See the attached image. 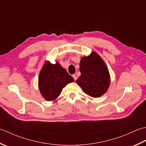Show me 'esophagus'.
<instances>
[{
  "label": "esophagus",
  "mask_w": 146,
  "mask_h": 146,
  "mask_svg": "<svg viewBox=\"0 0 146 146\" xmlns=\"http://www.w3.org/2000/svg\"><path fill=\"white\" fill-rule=\"evenodd\" d=\"M72 76H73V78H74V80H76L77 78H78V77H77V76L76 75H73Z\"/></svg>",
  "instance_id": "1"
}]
</instances>
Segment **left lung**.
<instances>
[{"mask_svg":"<svg viewBox=\"0 0 146 146\" xmlns=\"http://www.w3.org/2000/svg\"><path fill=\"white\" fill-rule=\"evenodd\" d=\"M81 75L76 82L84 92L92 98H99L107 92L110 85L109 71L99 54L92 52L80 62Z\"/></svg>","mask_w":146,"mask_h":146,"instance_id":"left-lung-1","label":"left lung"}]
</instances>
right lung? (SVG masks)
<instances>
[{
    "instance_id": "right-lung-1",
    "label": "right lung",
    "mask_w": 146,
    "mask_h": 146,
    "mask_svg": "<svg viewBox=\"0 0 146 146\" xmlns=\"http://www.w3.org/2000/svg\"><path fill=\"white\" fill-rule=\"evenodd\" d=\"M74 79L62 68L59 62L56 64L46 61L43 66L38 77V88L46 101H54L59 96L67 84Z\"/></svg>"
}]
</instances>
